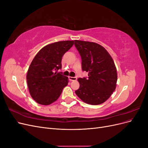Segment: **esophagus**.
<instances>
[{"label":"esophagus","mask_w":148,"mask_h":148,"mask_svg":"<svg viewBox=\"0 0 148 148\" xmlns=\"http://www.w3.org/2000/svg\"><path fill=\"white\" fill-rule=\"evenodd\" d=\"M69 79L70 81H75V80H77V77H69Z\"/></svg>","instance_id":"esophagus-1"}]
</instances>
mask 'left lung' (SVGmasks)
<instances>
[{"label": "left lung", "instance_id": "obj_1", "mask_svg": "<svg viewBox=\"0 0 148 148\" xmlns=\"http://www.w3.org/2000/svg\"><path fill=\"white\" fill-rule=\"evenodd\" d=\"M75 46L82 58L83 71L88 72V77L78 79L79 88L76 95L88 104H101L116 88L117 73L114 60L106 49L96 42L75 40Z\"/></svg>", "mask_w": 148, "mask_h": 148}]
</instances>
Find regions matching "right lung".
I'll return each mask as SVG.
<instances>
[{
    "mask_svg": "<svg viewBox=\"0 0 148 148\" xmlns=\"http://www.w3.org/2000/svg\"><path fill=\"white\" fill-rule=\"evenodd\" d=\"M73 44L74 41H64L48 44L31 63L26 80L30 95L38 104L46 106L55 102L68 84V77L57 71L62 69V56Z\"/></svg>",
    "mask_w": 148,
    "mask_h": 148,
    "instance_id": "obj_1",
    "label": "right lung"
}]
</instances>
